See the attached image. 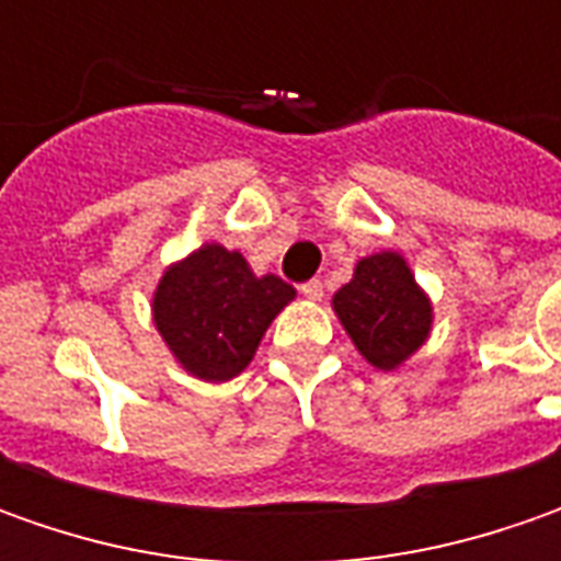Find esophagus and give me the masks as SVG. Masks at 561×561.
Wrapping results in <instances>:
<instances>
[{
  "label": "esophagus",
  "mask_w": 561,
  "mask_h": 561,
  "mask_svg": "<svg viewBox=\"0 0 561 561\" xmlns=\"http://www.w3.org/2000/svg\"><path fill=\"white\" fill-rule=\"evenodd\" d=\"M299 290H302V296H306V299H312V302H318V299L324 296V287H321V280H309V284H302Z\"/></svg>",
  "instance_id": "1"
}]
</instances>
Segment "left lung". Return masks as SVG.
<instances>
[{
  "label": "left lung",
  "mask_w": 561,
  "mask_h": 561,
  "mask_svg": "<svg viewBox=\"0 0 561 561\" xmlns=\"http://www.w3.org/2000/svg\"><path fill=\"white\" fill-rule=\"evenodd\" d=\"M331 309L358 356L377 371H397L405 365L434 328L431 296L415 280L405 255L393 249L358 259L350 284L334 293Z\"/></svg>",
  "instance_id": "left-lung-1"
}]
</instances>
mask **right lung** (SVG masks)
Wrapping results in <instances>:
<instances>
[{
  "label": "right lung",
  "mask_w": 561,
  "mask_h": 561,
  "mask_svg": "<svg viewBox=\"0 0 561 561\" xmlns=\"http://www.w3.org/2000/svg\"><path fill=\"white\" fill-rule=\"evenodd\" d=\"M293 299L296 290L277 274H255L243 252L211 240L162 271L152 324L186 375L225 383L247 371Z\"/></svg>",
  "instance_id": "obj_1"
}]
</instances>
